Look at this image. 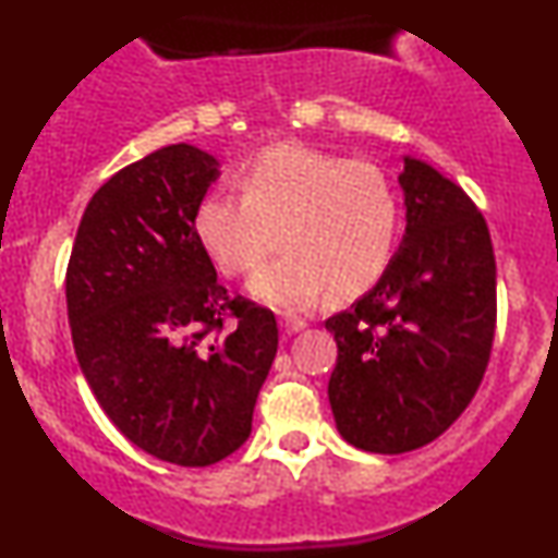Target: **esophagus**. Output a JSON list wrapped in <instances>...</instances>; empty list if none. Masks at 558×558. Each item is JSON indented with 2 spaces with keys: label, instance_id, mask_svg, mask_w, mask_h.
<instances>
[{
  "label": "esophagus",
  "instance_id": "obj_1",
  "mask_svg": "<svg viewBox=\"0 0 558 558\" xmlns=\"http://www.w3.org/2000/svg\"><path fill=\"white\" fill-rule=\"evenodd\" d=\"M280 328H283V330L288 332V336H291V332H299V330H304V328H306V319L286 315L283 319H280Z\"/></svg>",
  "mask_w": 558,
  "mask_h": 558
}]
</instances>
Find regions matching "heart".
Segmentation results:
<instances>
[{
    "label": "heart",
    "mask_w": 558,
    "mask_h": 558,
    "mask_svg": "<svg viewBox=\"0 0 558 558\" xmlns=\"http://www.w3.org/2000/svg\"><path fill=\"white\" fill-rule=\"evenodd\" d=\"M241 196L209 194L196 204L194 235L215 267L254 275L252 296L306 310L325 293L351 301L367 293L393 259L399 196L369 159H343L304 144H275L239 170Z\"/></svg>",
    "instance_id": "b5f03b06"
}]
</instances>
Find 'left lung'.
<instances>
[{
  "instance_id": "1",
  "label": "left lung",
  "mask_w": 558,
  "mask_h": 558,
  "mask_svg": "<svg viewBox=\"0 0 558 558\" xmlns=\"http://www.w3.org/2000/svg\"><path fill=\"white\" fill-rule=\"evenodd\" d=\"M407 233L383 278L325 319L338 362L328 399L338 433L403 453L446 433L475 399L496 332V257L470 196L422 159L399 175Z\"/></svg>"
}]
</instances>
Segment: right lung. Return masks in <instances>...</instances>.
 <instances>
[{
    "mask_svg": "<svg viewBox=\"0 0 558 558\" xmlns=\"http://www.w3.org/2000/svg\"><path fill=\"white\" fill-rule=\"evenodd\" d=\"M217 175L220 162L191 144L114 172L81 217L65 278L75 356L99 407L133 446L181 466L243 446L278 351L272 312L230 296L194 235Z\"/></svg>",
    "mask_w": 558,
    "mask_h": 558,
    "instance_id": "obj_1",
    "label": "right lung"
}]
</instances>
